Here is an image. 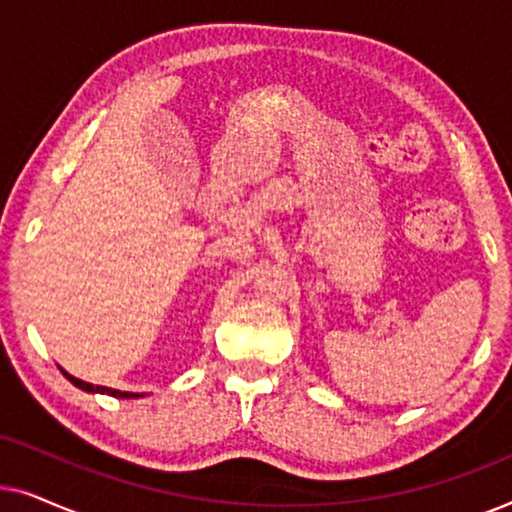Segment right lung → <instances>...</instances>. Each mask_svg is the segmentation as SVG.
<instances>
[{
  "label": "right lung",
  "instance_id": "add662e5",
  "mask_svg": "<svg viewBox=\"0 0 512 512\" xmlns=\"http://www.w3.org/2000/svg\"><path fill=\"white\" fill-rule=\"evenodd\" d=\"M60 370H62V375H65L67 380L74 384V387L88 391V394H107V396H114V398H142L144 396V394H132V391H118V389H111V387H100V384L83 382V380H79V377L69 375L65 368H60Z\"/></svg>",
  "mask_w": 512,
  "mask_h": 512
}]
</instances>
